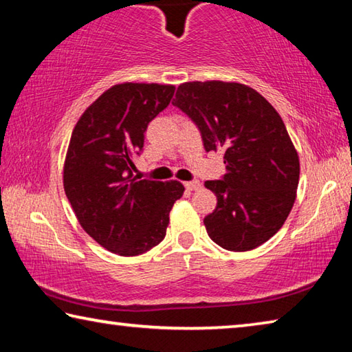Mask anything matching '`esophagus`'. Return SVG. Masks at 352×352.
I'll list each match as a JSON object with an SVG mask.
<instances>
[{
	"label": "esophagus",
	"mask_w": 352,
	"mask_h": 352,
	"mask_svg": "<svg viewBox=\"0 0 352 352\" xmlns=\"http://www.w3.org/2000/svg\"><path fill=\"white\" fill-rule=\"evenodd\" d=\"M184 186H186V189H189V190H195V189L200 188V182L199 180L186 182V183H184Z\"/></svg>",
	"instance_id": "esophagus-1"
}]
</instances>
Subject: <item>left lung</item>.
Segmentation results:
<instances>
[{
  "mask_svg": "<svg viewBox=\"0 0 352 352\" xmlns=\"http://www.w3.org/2000/svg\"><path fill=\"white\" fill-rule=\"evenodd\" d=\"M206 152L223 148L226 172L205 186L217 206L208 236L230 252H248L278 233L296 197L300 162L281 116L258 91L234 82H186L175 100Z\"/></svg>",
  "mask_w": 352,
  "mask_h": 352,
  "instance_id": "left-lung-1",
  "label": "left lung"
}]
</instances>
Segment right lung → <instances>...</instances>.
Returning a JSON list of instances; mask_svg holds the SVG:
<instances>
[{"label":"right lung","mask_w":352,"mask_h":352,"mask_svg":"<svg viewBox=\"0 0 352 352\" xmlns=\"http://www.w3.org/2000/svg\"><path fill=\"white\" fill-rule=\"evenodd\" d=\"M175 87L121 83L88 107L71 135L63 169L65 194L82 228L119 256H138L164 239L180 182L133 178L148 122Z\"/></svg>","instance_id":"right-lung-1"}]
</instances>
